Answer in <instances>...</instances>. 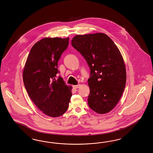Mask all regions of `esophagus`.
Segmentation results:
<instances>
[{"mask_svg":"<svg viewBox=\"0 0 153 153\" xmlns=\"http://www.w3.org/2000/svg\"><path fill=\"white\" fill-rule=\"evenodd\" d=\"M79 86H80V85H74V86H73V88H74V89H77V88H79Z\"/></svg>","mask_w":153,"mask_h":153,"instance_id":"1","label":"esophagus"}]
</instances>
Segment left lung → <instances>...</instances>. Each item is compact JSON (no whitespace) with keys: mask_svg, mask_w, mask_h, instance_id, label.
I'll use <instances>...</instances> for the list:
<instances>
[{"mask_svg":"<svg viewBox=\"0 0 153 153\" xmlns=\"http://www.w3.org/2000/svg\"><path fill=\"white\" fill-rule=\"evenodd\" d=\"M71 44L90 70L88 106L99 114L109 112L120 100L126 83L125 65L118 48L103 33L76 35Z\"/></svg>","mask_w":153,"mask_h":153,"instance_id":"left-lung-1","label":"left lung"}]
</instances>
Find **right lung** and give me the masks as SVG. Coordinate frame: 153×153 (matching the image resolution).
Returning <instances> with one entry per match:
<instances>
[{"instance_id": "right-lung-1", "label": "right lung", "mask_w": 153, "mask_h": 153, "mask_svg": "<svg viewBox=\"0 0 153 153\" xmlns=\"http://www.w3.org/2000/svg\"><path fill=\"white\" fill-rule=\"evenodd\" d=\"M69 37L44 38L32 47L23 71L25 88L36 107L47 116L58 117L67 111L72 86L56 74L58 62Z\"/></svg>"}]
</instances>
